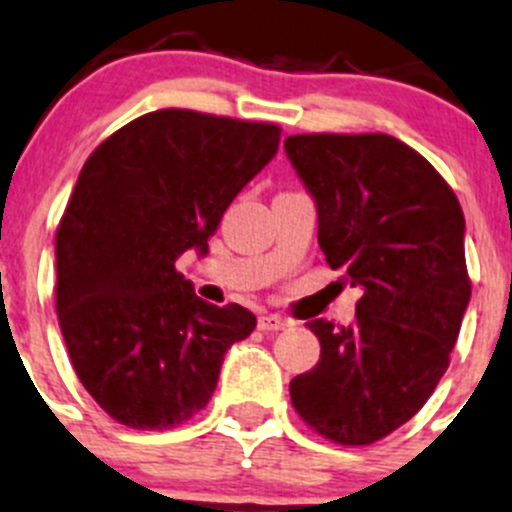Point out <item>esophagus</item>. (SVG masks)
<instances>
[{
	"instance_id": "34e87169",
	"label": "esophagus",
	"mask_w": 512,
	"mask_h": 512,
	"mask_svg": "<svg viewBox=\"0 0 512 512\" xmlns=\"http://www.w3.org/2000/svg\"><path fill=\"white\" fill-rule=\"evenodd\" d=\"M288 326H290V321H285V318H280V315H275V313H265L257 318V328L265 333L283 331V328H288Z\"/></svg>"
}]
</instances>
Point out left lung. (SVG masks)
<instances>
[{
    "label": "left lung",
    "mask_w": 512,
    "mask_h": 512,
    "mask_svg": "<svg viewBox=\"0 0 512 512\" xmlns=\"http://www.w3.org/2000/svg\"><path fill=\"white\" fill-rule=\"evenodd\" d=\"M318 204V245L364 295L351 326L310 321L321 361L290 381L295 412L321 437L374 444L407 424L450 366L472 283L455 191L386 133L285 138Z\"/></svg>",
    "instance_id": "1"
}]
</instances>
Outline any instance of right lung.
Segmentation results:
<instances>
[{"instance_id": "1", "label": "right lung", "mask_w": 512, "mask_h": 512, "mask_svg": "<svg viewBox=\"0 0 512 512\" xmlns=\"http://www.w3.org/2000/svg\"><path fill=\"white\" fill-rule=\"evenodd\" d=\"M280 126L164 108L85 161L55 234V308L70 364L108 417L171 429L202 412L224 353L257 318L197 298L176 272L275 156Z\"/></svg>"}]
</instances>
